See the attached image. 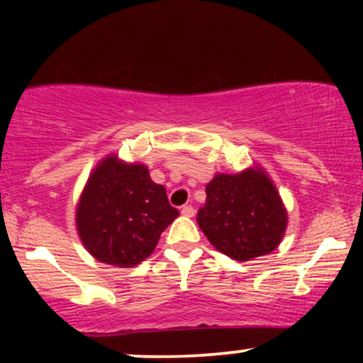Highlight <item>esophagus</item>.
<instances>
[{
  "mask_svg": "<svg viewBox=\"0 0 363 363\" xmlns=\"http://www.w3.org/2000/svg\"><path fill=\"white\" fill-rule=\"evenodd\" d=\"M181 213L184 215V216H193L194 215V208L191 206V205H184V206H182Z\"/></svg>",
  "mask_w": 363,
  "mask_h": 363,
  "instance_id": "1",
  "label": "esophagus"
}]
</instances>
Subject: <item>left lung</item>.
Masks as SVG:
<instances>
[{
	"label": "left lung",
	"instance_id": "left-lung-1",
	"mask_svg": "<svg viewBox=\"0 0 363 363\" xmlns=\"http://www.w3.org/2000/svg\"><path fill=\"white\" fill-rule=\"evenodd\" d=\"M215 249L235 261H249L278 247L286 227V211L259 170L218 174L206 186V203L196 215Z\"/></svg>",
	"mask_w": 363,
	"mask_h": 363
}]
</instances>
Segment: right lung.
Segmentation results:
<instances>
[{"label":"right lung","instance_id":"obj_1","mask_svg":"<svg viewBox=\"0 0 363 363\" xmlns=\"http://www.w3.org/2000/svg\"><path fill=\"white\" fill-rule=\"evenodd\" d=\"M165 187L145 165L109 157L94 170L77 208L83 245L95 259L131 268L153 252L160 234L177 218Z\"/></svg>","mask_w":363,"mask_h":363}]
</instances>
